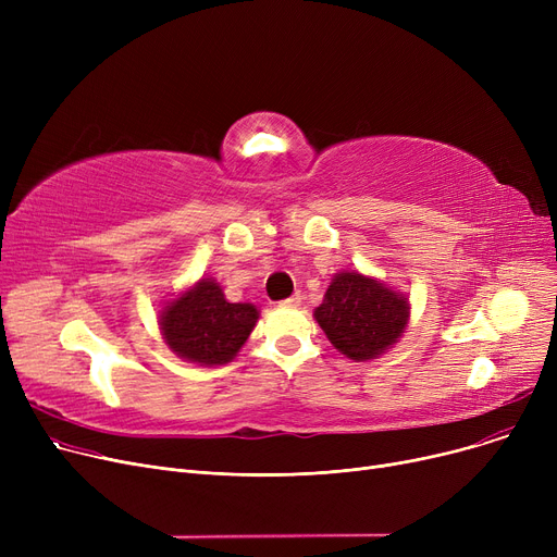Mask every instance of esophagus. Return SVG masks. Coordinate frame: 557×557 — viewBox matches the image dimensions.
<instances>
[{"instance_id": "1", "label": "esophagus", "mask_w": 557, "mask_h": 557, "mask_svg": "<svg viewBox=\"0 0 557 557\" xmlns=\"http://www.w3.org/2000/svg\"><path fill=\"white\" fill-rule=\"evenodd\" d=\"M300 302H302V296H300V294H294V296H290V298L282 300L280 305H282V307H298Z\"/></svg>"}]
</instances>
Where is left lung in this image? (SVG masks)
Here are the masks:
<instances>
[{"label": "left lung", "mask_w": 557, "mask_h": 557, "mask_svg": "<svg viewBox=\"0 0 557 557\" xmlns=\"http://www.w3.org/2000/svg\"><path fill=\"white\" fill-rule=\"evenodd\" d=\"M411 305L399 290L359 271L336 273L313 318L330 343L352 361L384 355L408 325Z\"/></svg>", "instance_id": "1"}]
</instances>
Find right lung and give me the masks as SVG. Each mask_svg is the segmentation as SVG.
<instances>
[{
	"mask_svg": "<svg viewBox=\"0 0 557 557\" xmlns=\"http://www.w3.org/2000/svg\"><path fill=\"white\" fill-rule=\"evenodd\" d=\"M259 311L227 302L216 280L202 277L160 311V330L171 352L198 366H223L248 341Z\"/></svg>",
	"mask_w": 557,
	"mask_h": 557,
	"instance_id": "obj_1",
	"label": "right lung"
}]
</instances>
